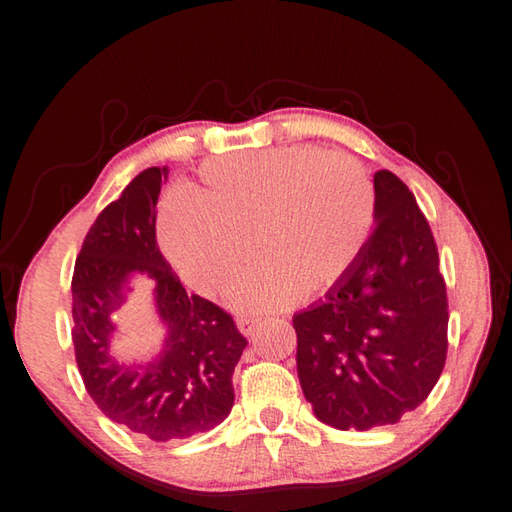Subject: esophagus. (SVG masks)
<instances>
[{"label":"esophagus","instance_id":"obj_1","mask_svg":"<svg viewBox=\"0 0 512 512\" xmlns=\"http://www.w3.org/2000/svg\"><path fill=\"white\" fill-rule=\"evenodd\" d=\"M258 327V318H252V316H240L238 318V330L243 332L245 336L252 334Z\"/></svg>","mask_w":512,"mask_h":512}]
</instances>
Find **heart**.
Here are the masks:
<instances>
[{"label":"heart","mask_w":512,"mask_h":512,"mask_svg":"<svg viewBox=\"0 0 512 512\" xmlns=\"http://www.w3.org/2000/svg\"><path fill=\"white\" fill-rule=\"evenodd\" d=\"M191 200L165 209L160 240L198 292L234 285L254 252L263 258L236 287L243 312H274L334 285L361 256L376 220V191L359 160L314 147L211 160ZM253 245L249 246L248 243Z\"/></svg>","instance_id":"heart-1"}]
</instances>
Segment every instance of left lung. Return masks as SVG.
<instances>
[{
	"mask_svg": "<svg viewBox=\"0 0 512 512\" xmlns=\"http://www.w3.org/2000/svg\"><path fill=\"white\" fill-rule=\"evenodd\" d=\"M376 227L323 301L294 314L296 370L323 423H397L435 388L448 354V296L426 216L406 182L374 173Z\"/></svg>",
	"mask_w": 512,
	"mask_h": 512,
	"instance_id": "obj_1",
	"label": "left lung"
}]
</instances>
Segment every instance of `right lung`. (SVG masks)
<instances>
[{
  "mask_svg": "<svg viewBox=\"0 0 512 512\" xmlns=\"http://www.w3.org/2000/svg\"><path fill=\"white\" fill-rule=\"evenodd\" d=\"M169 167H149L95 218L73 269V347L84 388L104 417L151 441L218 426L234 406V374L247 339L229 312L187 294L156 238L158 196ZM150 276L170 327L166 352L147 369L108 356V314L129 273Z\"/></svg>",
  "mask_w": 512,
  "mask_h": 512,
  "instance_id": "right-lung-1",
  "label": "right lung"
}]
</instances>
